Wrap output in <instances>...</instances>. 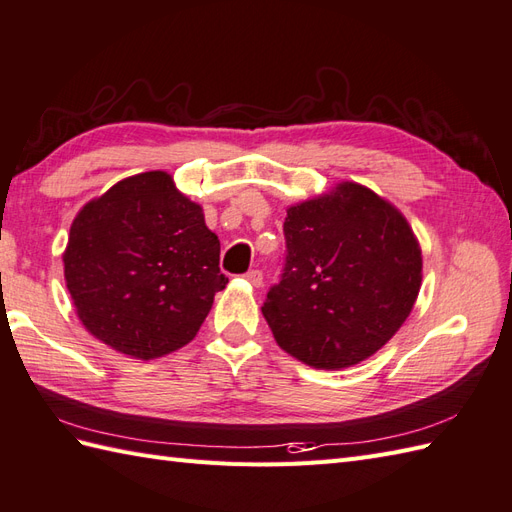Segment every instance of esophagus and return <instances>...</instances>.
Listing matches in <instances>:
<instances>
[{
  "mask_svg": "<svg viewBox=\"0 0 512 512\" xmlns=\"http://www.w3.org/2000/svg\"><path fill=\"white\" fill-rule=\"evenodd\" d=\"M243 278L252 286H256V289H258V286H263V273H260L258 269H249Z\"/></svg>",
  "mask_w": 512,
  "mask_h": 512,
  "instance_id": "esophagus-1",
  "label": "esophagus"
}]
</instances>
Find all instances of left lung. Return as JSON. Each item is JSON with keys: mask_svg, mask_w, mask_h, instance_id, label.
<instances>
[{"mask_svg": "<svg viewBox=\"0 0 512 512\" xmlns=\"http://www.w3.org/2000/svg\"><path fill=\"white\" fill-rule=\"evenodd\" d=\"M282 278L263 315L286 354L315 369L363 363L393 339L421 289L406 217L358 182L286 208Z\"/></svg>", "mask_w": 512, "mask_h": 512, "instance_id": "obj_1", "label": "left lung"}]
</instances>
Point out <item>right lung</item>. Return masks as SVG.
Segmentation results:
<instances>
[{
  "instance_id": "obj_1",
  "label": "right lung",
  "mask_w": 512,
  "mask_h": 512,
  "mask_svg": "<svg viewBox=\"0 0 512 512\" xmlns=\"http://www.w3.org/2000/svg\"><path fill=\"white\" fill-rule=\"evenodd\" d=\"M82 326L136 360L195 339L228 278L219 239L167 171H145L80 208L62 254Z\"/></svg>"
}]
</instances>
